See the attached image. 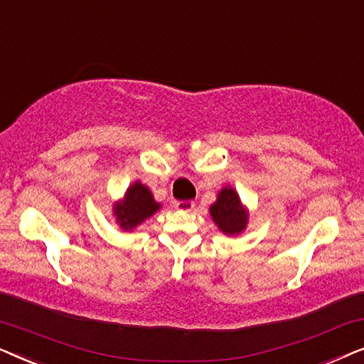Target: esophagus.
<instances>
[{"label": "esophagus", "instance_id": "1", "mask_svg": "<svg viewBox=\"0 0 364 364\" xmlns=\"http://www.w3.org/2000/svg\"><path fill=\"white\" fill-rule=\"evenodd\" d=\"M173 205H176L177 210H181V212H192L193 208H196V203H193L192 200H177Z\"/></svg>", "mask_w": 364, "mask_h": 364}]
</instances>
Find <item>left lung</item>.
<instances>
[{
    "instance_id": "1",
    "label": "left lung",
    "mask_w": 364,
    "mask_h": 364,
    "mask_svg": "<svg viewBox=\"0 0 364 364\" xmlns=\"http://www.w3.org/2000/svg\"><path fill=\"white\" fill-rule=\"evenodd\" d=\"M212 220L225 235H238L247 228L248 212L232 187H223L210 205Z\"/></svg>"
}]
</instances>
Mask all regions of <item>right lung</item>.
Returning <instances> with one entry per match:
<instances>
[{"mask_svg": "<svg viewBox=\"0 0 364 364\" xmlns=\"http://www.w3.org/2000/svg\"><path fill=\"white\" fill-rule=\"evenodd\" d=\"M112 208L119 227L126 232H132L144 220L152 217L161 208V203L154 200L152 192L142 182L137 181L127 188L121 202L114 203Z\"/></svg>", "mask_w": 364, "mask_h": 364, "instance_id": "add662e5", "label": "right lung"}]
</instances>
